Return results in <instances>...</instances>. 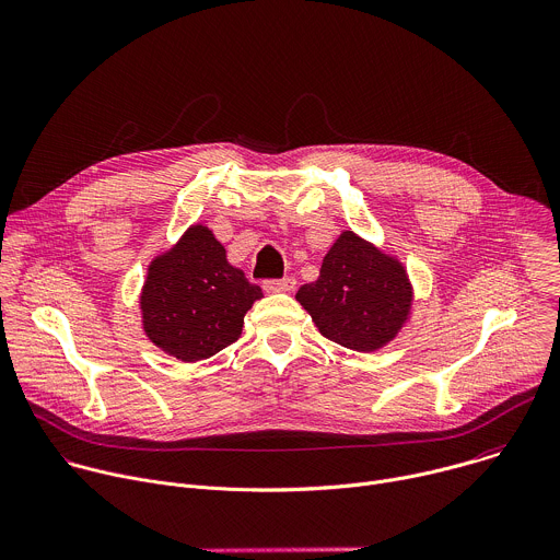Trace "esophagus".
<instances>
[{"mask_svg":"<svg viewBox=\"0 0 560 560\" xmlns=\"http://www.w3.org/2000/svg\"><path fill=\"white\" fill-rule=\"evenodd\" d=\"M296 281L292 277H283V279H266L264 281V290L266 292H290L294 290Z\"/></svg>","mask_w":560,"mask_h":560,"instance_id":"obj_1","label":"esophagus"}]
</instances>
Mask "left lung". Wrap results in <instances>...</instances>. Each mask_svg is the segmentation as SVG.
Listing matches in <instances>:
<instances>
[{"mask_svg": "<svg viewBox=\"0 0 560 560\" xmlns=\"http://www.w3.org/2000/svg\"><path fill=\"white\" fill-rule=\"evenodd\" d=\"M296 301L326 339L374 352L408 324L412 283L401 261L346 230L324 257L318 279L299 288Z\"/></svg>", "mask_w": 560, "mask_h": 560, "instance_id": "8db88e82", "label": "left lung"}]
</instances>
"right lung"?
Instances as JSON below:
<instances>
[{"instance_id": "add662e5", "label": "right lung", "mask_w": 560, "mask_h": 560, "mask_svg": "<svg viewBox=\"0 0 560 560\" xmlns=\"http://www.w3.org/2000/svg\"><path fill=\"white\" fill-rule=\"evenodd\" d=\"M261 296L228 264L212 230L195 223L148 266L139 296L143 332L184 363L210 359L242 337L244 316Z\"/></svg>"}]
</instances>
